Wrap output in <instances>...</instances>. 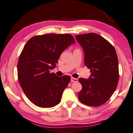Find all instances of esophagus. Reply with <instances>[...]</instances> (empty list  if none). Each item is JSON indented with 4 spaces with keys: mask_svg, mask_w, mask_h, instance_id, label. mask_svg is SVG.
<instances>
[{
    "mask_svg": "<svg viewBox=\"0 0 133 133\" xmlns=\"http://www.w3.org/2000/svg\"><path fill=\"white\" fill-rule=\"evenodd\" d=\"M77 81V79L74 77H71V82H76Z\"/></svg>",
    "mask_w": 133,
    "mask_h": 133,
    "instance_id": "34e87169",
    "label": "esophagus"
}]
</instances>
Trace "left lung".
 <instances>
[{
  "label": "left lung",
  "mask_w": 133,
  "mask_h": 133,
  "mask_svg": "<svg viewBox=\"0 0 133 133\" xmlns=\"http://www.w3.org/2000/svg\"><path fill=\"white\" fill-rule=\"evenodd\" d=\"M76 38L83 48L84 63L91 73L88 79H79L82 89L78 98L88 106H100L111 98L117 87L119 69L115 50L95 33L78 35Z\"/></svg>",
  "instance_id": "1"
}]
</instances>
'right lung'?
<instances>
[{
	"instance_id": "1",
	"label": "right lung",
	"mask_w": 133,
	"mask_h": 133,
	"mask_svg": "<svg viewBox=\"0 0 133 133\" xmlns=\"http://www.w3.org/2000/svg\"><path fill=\"white\" fill-rule=\"evenodd\" d=\"M70 34L37 35L29 39L18 63V81L29 101L41 108H51L60 103L70 81L69 76L59 77L50 72L64 50L75 44Z\"/></svg>"
}]
</instances>
